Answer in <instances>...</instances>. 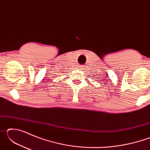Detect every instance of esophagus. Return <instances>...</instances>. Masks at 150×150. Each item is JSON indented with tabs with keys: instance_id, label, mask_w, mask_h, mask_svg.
<instances>
[{
	"instance_id": "34e87169",
	"label": "esophagus",
	"mask_w": 150,
	"mask_h": 150,
	"mask_svg": "<svg viewBox=\"0 0 150 150\" xmlns=\"http://www.w3.org/2000/svg\"><path fill=\"white\" fill-rule=\"evenodd\" d=\"M81 68H82V67H81V66H79L78 69H81Z\"/></svg>"
}]
</instances>
